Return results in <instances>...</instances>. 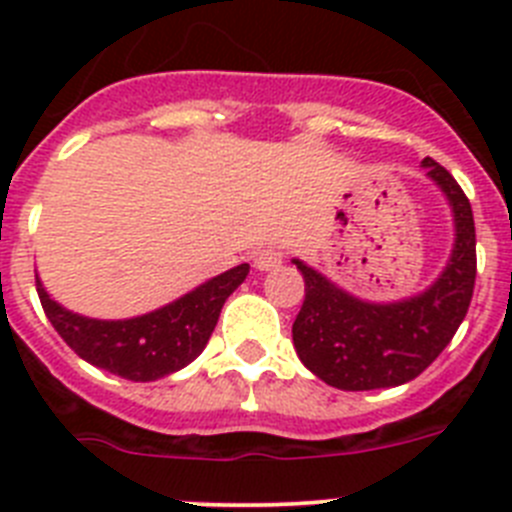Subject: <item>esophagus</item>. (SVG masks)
Segmentation results:
<instances>
[{"instance_id": "obj_1", "label": "esophagus", "mask_w": 512, "mask_h": 512, "mask_svg": "<svg viewBox=\"0 0 512 512\" xmlns=\"http://www.w3.org/2000/svg\"><path fill=\"white\" fill-rule=\"evenodd\" d=\"M282 259H284L282 248L264 246V248H259V251L253 253V266H256L259 271H271L274 266L282 264Z\"/></svg>"}]
</instances>
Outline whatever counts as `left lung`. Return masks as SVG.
<instances>
[{
  "label": "left lung",
  "instance_id": "1",
  "mask_svg": "<svg viewBox=\"0 0 512 512\" xmlns=\"http://www.w3.org/2000/svg\"><path fill=\"white\" fill-rule=\"evenodd\" d=\"M423 169L446 194L456 230L449 264L425 292L397 302H366L292 259L305 279L292 341L302 364L330 387L361 392L410 382L438 359L467 315L477 277L472 205L433 158H423Z\"/></svg>",
  "mask_w": 512,
  "mask_h": 512
}]
</instances>
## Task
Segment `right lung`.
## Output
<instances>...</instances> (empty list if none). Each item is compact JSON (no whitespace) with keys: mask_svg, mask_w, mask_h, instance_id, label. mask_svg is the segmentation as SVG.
<instances>
[{"mask_svg":"<svg viewBox=\"0 0 512 512\" xmlns=\"http://www.w3.org/2000/svg\"><path fill=\"white\" fill-rule=\"evenodd\" d=\"M248 269V264L233 266L179 300L128 320L84 318L58 305L38 274L35 284L51 325L81 359L130 382H156L192 364L205 351L225 300L241 287Z\"/></svg>","mask_w":512,"mask_h":512,"instance_id":"add662e5","label":"right lung"}]
</instances>
